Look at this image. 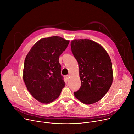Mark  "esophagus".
I'll return each instance as SVG.
<instances>
[{
	"label": "esophagus",
	"instance_id": "esophagus-1",
	"mask_svg": "<svg viewBox=\"0 0 134 134\" xmlns=\"http://www.w3.org/2000/svg\"><path fill=\"white\" fill-rule=\"evenodd\" d=\"M65 77H66L67 79H68L69 78H70V75H69V74H68V75H66L65 76Z\"/></svg>",
	"mask_w": 134,
	"mask_h": 134
}]
</instances>
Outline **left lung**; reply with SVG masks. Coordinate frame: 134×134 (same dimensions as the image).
I'll return each instance as SVG.
<instances>
[{"mask_svg":"<svg viewBox=\"0 0 134 134\" xmlns=\"http://www.w3.org/2000/svg\"><path fill=\"white\" fill-rule=\"evenodd\" d=\"M71 48L79 68L81 86L74 92L81 102L90 104L101 100L112 85V63L105 49L88 39L74 40Z\"/></svg>","mask_w":134,"mask_h":134,"instance_id":"1","label":"left lung"}]
</instances>
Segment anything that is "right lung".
Instances as JSON below:
<instances>
[{"mask_svg":"<svg viewBox=\"0 0 134 134\" xmlns=\"http://www.w3.org/2000/svg\"><path fill=\"white\" fill-rule=\"evenodd\" d=\"M69 42L60 36L43 38L26 57L23 80L31 95L42 103L54 101L64 87L59 59Z\"/></svg>","mask_w":134,"mask_h":134,"instance_id":"add662e5","label":"right lung"}]
</instances>
